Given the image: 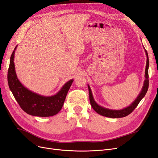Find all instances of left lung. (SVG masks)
Here are the masks:
<instances>
[{"mask_svg":"<svg viewBox=\"0 0 158 158\" xmlns=\"http://www.w3.org/2000/svg\"><path fill=\"white\" fill-rule=\"evenodd\" d=\"M145 50V52L147 56L146 60V70H145V80L144 82L143 87L142 89L141 92L137 96V98L135 99V100L129 106L127 107V108L119 110H110L108 108H105L104 107H102L99 106L97 103L94 100V98L92 94V91L90 88L89 85H88V88H89V99H90V102L91 104V106L93 107L94 110L96 111V113L98 114L103 115L105 117H108V118H123L127 115H129L132 111H133L136 108V106H138L140 100L144 97L146 95L148 89V86H149V80H148V68H149V59H148V52Z\"/></svg>","mask_w":158,"mask_h":158,"instance_id":"8db88e82","label":"left lung"}]
</instances>
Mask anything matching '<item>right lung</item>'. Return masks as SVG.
Listing matches in <instances>:
<instances>
[{
	"instance_id": "right-lung-1",
	"label": "right lung",
	"mask_w": 158,
	"mask_h": 158,
	"mask_svg": "<svg viewBox=\"0 0 158 158\" xmlns=\"http://www.w3.org/2000/svg\"><path fill=\"white\" fill-rule=\"evenodd\" d=\"M11 55L8 71V83L15 99L27 114L39 117H50L57 114L62 109L68 90L73 80L71 79L62 86L56 94L44 96L28 90L19 82L14 62L15 50Z\"/></svg>"
}]
</instances>
